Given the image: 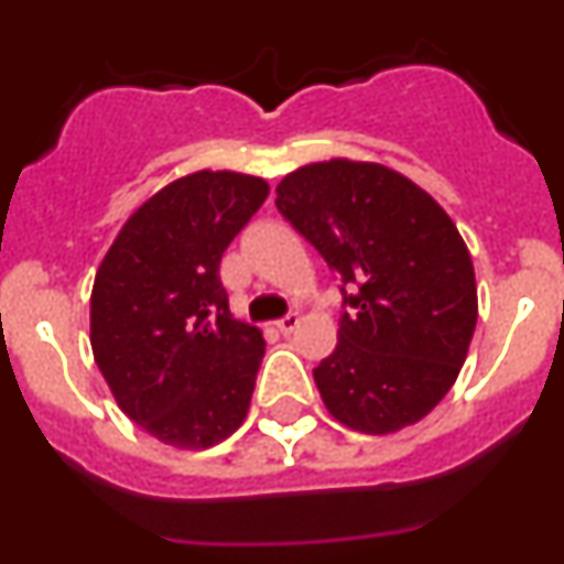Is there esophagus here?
Masks as SVG:
<instances>
[{"instance_id":"obj_1","label":"esophagus","mask_w":564,"mask_h":564,"mask_svg":"<svg viewBox=\"0 0 564 564\" xmlns=\"http://www.w3.org/2000/svg\"><path fill=\"white\" fill-rule=\"evenodd\" d=\"M275 327L281 329L283 335H292L294 329L300 327V316H297V314H286V316H283V318H278V322H275Z\"/></svg>"}]
</instances>
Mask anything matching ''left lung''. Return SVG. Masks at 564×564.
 <instances>
[{"label":"left lung","instance_id":"8db88e82","mask_svg":"<svg viewBox=\"0 0 564 564\" xmlns=\"http://www.w3.org/2000/svg\"><path fill=\"white\" fill-rule=\"evenodd\" d=\"M275 193L344 281L338 344L314 368L327 412L371 436L420 423L458 379L477 324L475 267L451 215L395 169L349 158L300 166Z\"/></svg>","mask_w":564,"mask_h":564}]
</instances>
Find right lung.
<instances>
[{
    "label": "right lung",
    "instance_id": "right-lung-1",
    "mask_svg": "<svg viewBox=\"0 0 564 564\" xmlns=\"http://www.w3.org/2000/svg\"><path fill=\"white\" fill-rule=\"evenodd\" d=\"M267 193L240 172L180 176L124 220L100 261L95 362L117 406L163 445L204 451L248 417L264 338L231 316L218 272Z\"/></svg>",
    "mask_w": 564,
    "mask_h": 564
}]
</instances>
